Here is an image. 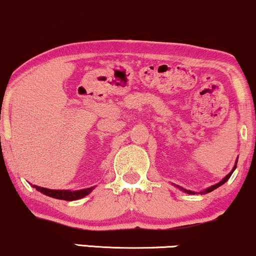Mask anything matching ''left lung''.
Wrapping results in <instances>:
<instances>
[{"label":"left lung","instance_id":"1","mask_svg":"<svg viewBox=\"0 0 256 256\" xmlns=\"http://www.w3.org/2000/svg\"><path fill=\"white\" fill-rule=\"evenodd\" d=\"M236 164H238V161H236V162H235V166H234V168H233V169H232V172H230V174H228V175H227V176H226V178H222V181H220V182H218V184H216L212 186V187H209V188H207V189H204V192H200V194H204V193H210V192H213V190H214V189H216V188H218V187H220V186H222V184H224V182H227V181H228V178H230L232 176V174H233V172L235 170V168H236ZM176 187H178V188H180V189H181V190H184V193H187V194H195V192H192V190H187V189H184V188H182V187H178V186H176Z\"/></svg>","mask_w":256,"mask_h":256}]
</instances>
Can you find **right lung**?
<instances>
[{"label": "right lung", "instance_id": "right-lung-1", "mask_svg": "<svg viewBox=\"0 0 256 256\" xmlns=\"http://www.w3.org/2000/svg\"><path fill=\"white\" fill-rule=\"evenodd\" d=\"M32 187L36 188V190L41 192L42 194L47 195V196L58 198V200H66V201H74L78 200V198H82L90 193V192L94 189V187L81 189V190H60V189H48L38 187V186H32Z\"/></svg>", "mask_w": 256, "mask_h": 256}]
</instances>
